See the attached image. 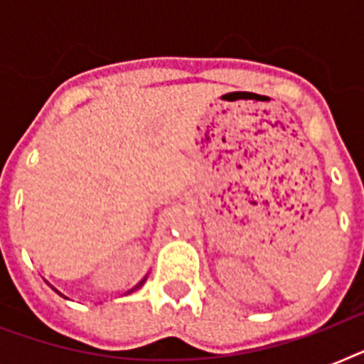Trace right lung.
<instances>
[{
  "mask_svg": "<svg viewBox=\"0 0 364 364\" xmlns=\"http://www.w3.org/2000/svg\"><path fill=\"white\" fill-rule=\"evenodd\" d=\"M143 282H145V279H141V282L137 283V285H136V287H134V289H130V291H128V293H134V291H136V289H139V287H141V285H143ZM53 289H54V287H53ZM54 291H56V289H54ZM56 293H58V291H56ZM58 294H62V293H58ZM62 296H64V294H62Z\"/></svg>",
  "mask_w": 364,
  "mask_h": 364,
  "instance_id": "1",
  "label": "right lung"
}]
</instances>
